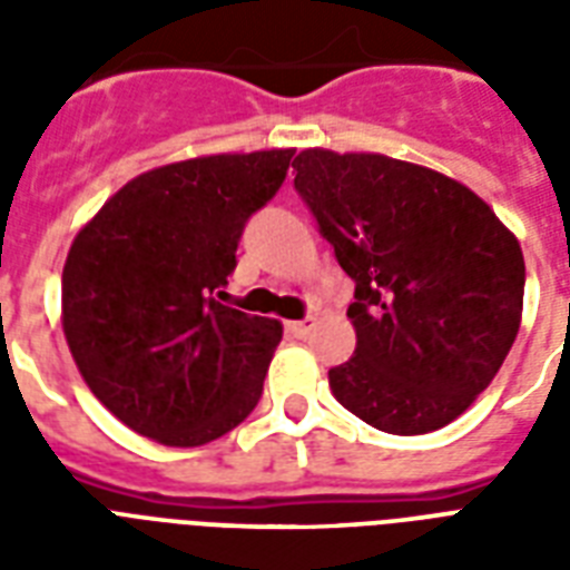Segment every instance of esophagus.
I'll use <instances>...</instances> for the list:
<instances>
[{
  "mask_svg": "<svg viewBox=\"0 0 570 570\" xmlns=\"http://www.w3.org/2000/svg\"><path fill=\"white\" fill-rule=\"evenodd\" d=\"M313 325H316V322L313 320H295V322H286V334H293V337H307V334H311L313 331Z\"/></svg>",
  "mask_w": 570,
  "mask_h": 570,
  "instance_id": "obj_1",
  "label": "esophagus"
}]
</instances>
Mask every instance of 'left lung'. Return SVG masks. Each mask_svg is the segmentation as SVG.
Here are the masks:
<instances>
[{"instance_id":"obj_1","label":"left lung","mask_w":570,"mask_h":570,"mask_svg":"<svg viewBox=\"0 0 570 570\" xmlns=\"http://www.w3.org/2000/svg\"><path fill=\"white\" fill-rule=\"evenodd\" d=\"M293 174L355 281L357 346L328 373L331 393L387 434L443 429L518 337L521 242L476 191L423 165L307 147Z\"/></svg>"}]
</instances>
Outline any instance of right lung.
Returning <instances> with one entry per match:
<instances>
[{"label": "right lung", "instance_id": "obj_1", "mask_svg": "<svg viewBox=\"0 0 570 570\" xmlns=\"http://www.w3.org/2000/svg\"><path fill=\"white\" fill-rule=\"evenodd\" d=\"M293 147L195 156L138 174L76 233L61 328L85 384L132 432L204 446L254 411L281 322L215 302L242 227Z\"/></svg>", "mask_w": 570, "mask_h": 570}]
</instances>
